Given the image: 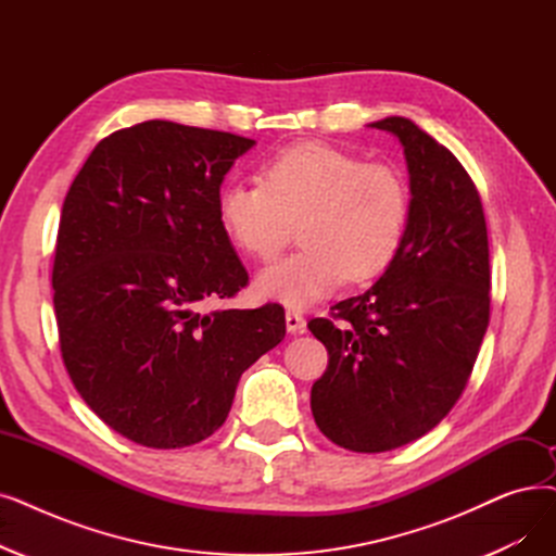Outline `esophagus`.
Wrapping results in <instances>:
<instances>
[{
    "label": "esophagus",
    "mask_w": 556,
    "mask_h": 556,
    "mask_svg": "<svg viewBox=\"0 0 556 556\" xmlns=\"http://www.w3.org/2000/svg\"><path fill=\"white\" fill-rule=\"evenodd\" d=\"M286 327L291 333H304L306 331V320L300 316L298 311H288L286 313Z\"/></svg>",
    "instance_id": "obj_1"
}]
</instances>
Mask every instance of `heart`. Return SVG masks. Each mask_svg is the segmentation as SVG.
I'll return each mask as SVG.
<instances>
[{
    "label": "heart",
    "instance_id": "heart-1",
    "mask_svg": "<svg viewBox=\"0 0 556 556\" xmlns=\"http://www.w3.org/2000/svg\"><path fill=\"white\" fill-rule=\"evenodd\" d=\"M218 218L243 254L268 263L295 236L302 248L265 270L258 295L304 308L345 279L368 283L402 252L412 188L391 163L323 142H304L263 159L258 179L229 181Z\"/></svg>",
    "mask_w": 556,
    "mask_h": 556
}]
</instances>
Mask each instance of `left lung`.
<instances>
[{
    "label": "left lung",
    "mask_w": 556,
    "mask_h": 556,
    "mask_svg": "<svg viewBox=\"0 0 556 556\" xmlns=\"http://www.w3.org/2000/svg\"><path fill=\"white\" fill-rule=\"evenodd\" d=\"M372 127L404 144L414 195L404 245L370 291L308 323L329 354L313 418L331 443L368 454L412 443L450 414L491 318L489 231L466 167L412 119Z\"/></svg>",
    "instance_id": "obj_1"
}]
</instances>
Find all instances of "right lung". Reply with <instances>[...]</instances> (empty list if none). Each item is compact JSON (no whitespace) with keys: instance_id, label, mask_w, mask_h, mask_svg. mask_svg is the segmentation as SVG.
<instances>
[{"instance_id":"obj_1","label":"right lung","mask_w":556,"mask_h":556,"mask_svg":"<svg viewBox=\"0 0 556 556\" xmlns=\"http://www.w3.org/2000/svg\"><path fill=\"white\" fill-rule=\"evenodd\" d=\"M252 144L150 119L94 144L65 195L52 268L63 364L92 412L138 445L208 439L240 375L286 336L279 304L204 308L250 281L218 192Z\"/></svg>"}]
</instances>
